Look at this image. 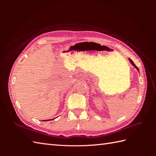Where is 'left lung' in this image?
<instances>
[{
	"label": "left lung",
	"instance_id": "1",
	"mask_svg": "<svg viewBox=\"0 0 156 156\" xmlns=\"http://www.w3.org/2000/svg\"><path fill=\"white\" fill-rule=\"evenodd\" d=\"M129 61H130V62H131V64L132 65H133V66L136 69H137V70H139V69H138V67L137 66H135V64H134V62H133V61H132L131 59H129Z\"/></svg>",
	"mask_w": 156,
	"mask_h": 156
}]
</instances>
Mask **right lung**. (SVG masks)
<instances>
[{
	"label": "right lung",
	"instance_id": "obj_1",
	"mask_svg": "<svg viewBox=\"0 0 156 156\" xmlns=\"http://www.w3.org/2000/svg\"><path fill=\"white\" fill-rule=\"evenodd\" d=\"M48 120H44V121H48ZM43 121H44V120H43Z\"/></svg>",
	"mask_w": 156,
	"mask_h": 156
}]
</instances>
